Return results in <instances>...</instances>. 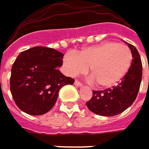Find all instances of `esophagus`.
<instances>
[{"mask_svg": "<svg viewBox=\"0 0 149 149\" xmlns=\"http://www.w3.org/2000/svg\"><path fill=\"white\" fill-rule=\"evenodd\" d=\"M74 84L77 87H83V83H81V82H79V81H77V80L75 81Z\"/></svg>", "mask_w": 149, "mask_h": 149, "instance_id": "34e87169", "label": "esophagus"}]
</instances>
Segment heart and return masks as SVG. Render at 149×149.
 <instances>
[{
  "mask_svg": "<svg viewBox=\"0 0 149 149\" xmlns=\"http://www.w3.org/2000/svg\"><path fill=\"white\" fill-rule=\"evenodd\" d=\"M132 55L127 45L106 42L97 46L84 49L77 56L68 54L64 64L68 74H83L89 67V74L100 88H109L127 74Z\"/></svg>",
  "mask_w": 149,
  "mask_h": 149,
  "instance_id": "heart-1",
  "label": "heart"
}]
</instances>
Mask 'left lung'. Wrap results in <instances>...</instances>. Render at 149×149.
Returning <instances> with one entry per match:
<instances>
[{
    "label": "left lung",
    "mask_w": 149,
    "mask_h": 149,
    "mask_svg": "<svg viewBox=\"0 0 149 149\" xmlns=\"http://www.w3.org/2000/svg\"><path fill=\"white\" fill-rule=\"evenodd\" d=\"M127 45L132 55L131 66L116 86L102 91H93V97L86 105L94 114L104 116H116L135 101L142 81L143 66L137 49L131 44Z\"/></svg>",
    "instance_id": "left-lung-1"
}]
</instances>
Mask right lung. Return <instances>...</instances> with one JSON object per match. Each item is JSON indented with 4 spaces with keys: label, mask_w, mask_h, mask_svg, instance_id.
I'll use <instances>...</instances> for the list:
<instances>
[{
    "label": "right lung",
    "mask_w": 149,
    "mask_h": 149,
    "mask_svg": "<svg viewBox=\"0 0 149 149\" xmlns=\"http://www.w3.org/2000/svg\"><path fill=\"white\" fill-rule=\"evenodd\" d=\"M64 55L55 49L36 46L21 52L14 61L10 89L17 106L23 112L40 116L55 105L59 90L73 84L58 66L63 64Z\"/></svg>",
    "instance_id": "obj_1"
}]
</instances>
